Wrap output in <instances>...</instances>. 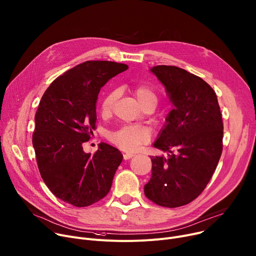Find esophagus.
<instances>
[{"label": "esophagus", "mask_w": 256, "mask_h": 256, "mask_svg": "<svg viewBox=\"0 0 256 256\" xmlns=\"http://www.w3.org/2000/svg\"><path fill=\"white\" fill-rule=\"evenodd\" d=\"M132 157H134V154H132V153H126V154H124V160H128V159H130Z\"/></svg>", "instance_id": "1"}]
</instances>
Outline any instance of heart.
<instances>
[{
  "mask_svg": "<svg viewBox=\"0 0 256 256\" xmlns=\"http://www.w3.org/2000/svg\"><path fill=\"white\" fill-rule=\"evenodd\" d=\"M134 95L138 102L144 107L149 102H157V95L155 90L146 84L136 86L134 88ZM118 90L110 92L107 94L102 102L101 109L103 113H109L114 105V102L118 99ZM150 138V132L145 126H124L118 132H114L109 136V140L120 149L126 152H134L141 145L148 142Z\"/></svg>",
  "mask_w": 256,
  "mask_h": 256,
  "instance_id": "obj_1",
  "label": "heart"
}]
</instances>
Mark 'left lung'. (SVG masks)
I'll return each instance as SVG.
<instances>
[{
	"mask_svg": "<svg viewBox=\"0 0 256 256\" xmlns=\"http://www.w3.org/2000/svg\"><path fill=\"white\" fill-rule=\"evenodd\" d=\"M150 72L164 86L172 109L153 143L168 157H151L144 192L154 203L174 208L196 199L210 180L222 151V120L216 92L201 78L176 66Z\"/></svg>",
	"mask_w": 256,
	"mask_h": 256,
	"instance_id": "8db88e82",
	"label": "left lung"
}]
</instances>
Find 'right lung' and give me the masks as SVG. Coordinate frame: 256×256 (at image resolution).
Instances as JSON below:
<instances>
[{"mask_svg": "<svg viewBox=\"0 0 256 256\" xmlns=\"http://www.w3.org/2000/svg\"><path fill=\"white\" fill-rule=\"evenodd\" d=\"M128 68L112 61H86L57 78L42 97L32 145L46 186L66 203L88 206L110 191L122 154L101 143L92 155L82 144L95 128L101 88Z\"/></svg>", "mask_w": 256, "mask_h": 256, "instance_id": "1", "label": "right lung"}]
</instances>
